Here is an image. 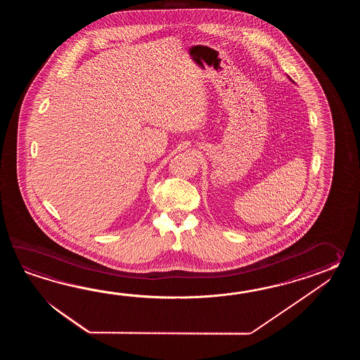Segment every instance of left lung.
Here are the masks:
<instances>
[{"label":"left lung","mask_w":360,"mask_h":360,"mask_svg":"<svg viewBox=\"0 0 360 360\" xmlns=\"http://www.w3.org/2000/svg\"><path fill=\"white\" fill-rule=\"evenodd\" d=\"M288 78H290V77H288ZM290 79H291V78H290ZM291 81H292V79H291ZM292 82H293V81H292Z\"/></svg>","instance_id":"1"}]
</instances>
